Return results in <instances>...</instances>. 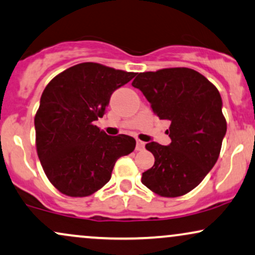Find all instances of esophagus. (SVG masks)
Wrapping results in <instances>:
<instances>
[{"label":"esophagus","instance_id":"obj_1","mask_svg":"<svg viewBox=\"0 0 255 255\" xmlns=\"http://www.w3.org/2000/svg\"><path fill=\"white\" fill-rule=\"evenodd\" d=\"M144 146H145V143L142 142V140L137 139V143H136V150L137 151H142L144 149Z\"/></svg>","mask_w":255,"mask_h":255}]
</instances>
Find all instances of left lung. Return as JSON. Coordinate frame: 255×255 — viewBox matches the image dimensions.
<instances>
[{
	"instance_id": "8db88e82",
	"label": "left lung",
	"mask_w": 255,
	"mask_h": 255,
	"mask_svg": "<svg viewBox=\"0 0 255 255\" xmlns=\"http://www.w3.org/2000/svg\"><path fill=\"white\" fill-rule=\"evenodd\" d=\"M159 119L170 122L171 143H147L155 164L142 183L163 197H178L196 188L218 161L227 122L219 91L187 67L143 72L132 81Z\"/></svg>"
}]
</instances>
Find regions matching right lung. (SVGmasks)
I'll return each instance as SVG.
<instances>
[{"instance_id": "1", "label": "right lung", "mask_w": 255, "mask_h": 255, "mask_svg": "<svg viewBox=\"0 0 255 255\" xmlns=\"http://www.w3.org/2000/svg\"><path fill=\"white\" fill-rule=\"evenodd\" d=\"M136 74L83 62L59 73L43 90L34 118L35 145L47 178L60 193L94 194L110 181L119 157L134 150V138L108 136L93 122L104 116L113 91Z\"/></svg>"}]
</instances>
